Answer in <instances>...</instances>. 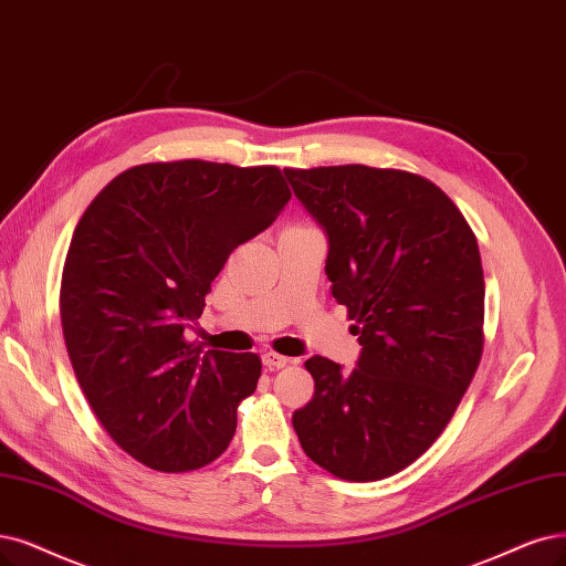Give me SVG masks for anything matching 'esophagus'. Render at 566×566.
<instances>
[{
	"label": "esophagus",
	"mask_w": 566,
	"mask_h": 566,
	"mask_svg": "<svg viewBox=\"0 0 566 566\" xmlns=\"http://www.w3.org/2000/svg\"><path fill=\"white\" fill-rule=\"evenodd\" d=\"M263 366H268L270 370H275V368H284V366H289V361L291 359H286V357H282V354H277V352H263Z\"/></svg>",
	"instance_id": "esophagus-1"
}]
</instances>
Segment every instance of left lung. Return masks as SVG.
<instances>
[{
	"instance_id": "obj_1",
	"label": "left lung",
	"mask_w": 566,
	"mask_h": 566,
	"mask_svg": "<svg viewBox=\"0 0 566 566\" xmlns=\"http://www.w3.org/2000/svg\"><path fill=\"white\" fill-rule=\"evenodd\" d=\"M328 242L333 298L359 336L357 368L312 357L294 429L312 462L380 480L448 427L483 354L485 280L475 235L424 177L366 165L284 170Z\"/></svg>"
}]
</instances>
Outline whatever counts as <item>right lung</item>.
Masks as SVG:
<instances>
[{"instance_id": "obj_1", "label": "right lung", "mask_w": 566, "mask_h": 566, "mask_svg": "<svg viewBox=\"0 0 566 566\" xmlns=\"http://www.w3.org/2000/svg\"><path fill=\"white\" fill-rule=\"evenodd\" d=\"M291 200L272 165L177 160L120 172L83 212L60 286L76 380L114 441L144 467L200 469L228 448L256 354L186 340L238 244Z\"/></svg>"}]
</instances>
